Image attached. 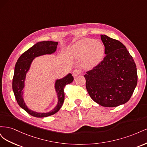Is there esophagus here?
Masks as SVG:
<instances>
[{
	"label": "esophagus",
	"mask_w": 147,
	"mask_h": 147,
	"mask_svg": "<svg viewBox=\"0 0 147 147\" xmlns=\"http://www.w3.org/2000/svg\"><path fill=\"white\" fill-rule=\"evenodd\" d=\"M80 74H82V71L80 70L75 69L74 70V72H73L74 76H77V75H80Z\"/></svg>",
	"instance_id": "34e87169"
}]
</instances>
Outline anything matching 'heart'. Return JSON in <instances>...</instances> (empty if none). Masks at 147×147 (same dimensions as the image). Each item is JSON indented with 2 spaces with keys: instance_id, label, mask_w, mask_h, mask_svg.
I'll use <instances>...</instances> for the list:
<instances>
[{
  "instance_id": "obj_1",
  "label": "heart",
  "mask_w": 147,
  "mask_h": 147,
  "mask_svg": "<svg viewBox=\"0 0 147 147\" xmlns=\"http://www.w3.org/2000/svg\"><path fill=\"white\" fill-rule=\"evenodd\" d=\"M69 55L75 59L83 57V64L86 67H94L98 64L104 55V47L94 39L85 38L75 43L70 48Z\"/></svg>"
}]
</instances>
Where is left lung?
<instances>
[{
	"label": "left lung",
	"mask_w": 147,
	"mask_h": 147,
	"mask_svg": "<svg viewBox=\"0 0 147 147\" xmlns=\"http://www.w3.org/2000/svg\"><path fill=\"white\" fill-rule=\"evenodd\" d=\"M105 47L103 60L84 75L91 98L106 107H115L130 99L137 84L134 59L119 41L100 35Z\"/></svg>",
	"instance_id": "1"
}]
</instances>
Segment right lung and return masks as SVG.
<instances>
[{
  "instance_id": "add662e5",
  "label": "right lung",
  "mask_w": 147,
  "mask_h": 147,
  "mask_svg": "<svg viewBox=\"0 0 147 147\" xmlns=\"http://www.w3.org/2000/svg\"><path fill=\"white\" fill-rule=\"evenodd\" d=\"M58 43L52 41L40 42L29 48L18 59L15 67V73L13 75L12 88L18 104L26 112L33 117L43 118L51 116L58 112L61 108L64 100V87L67 84L72 83L74 77L69 74L65 77L56 81L55 87L58 97V103L56 107L48 113H37L29 110L26 107L22 97V90L24 87V82L26 72L29 69L30 65L34 57L45 54H51L54 53Z\"/></svg>"
}]
</instances>
